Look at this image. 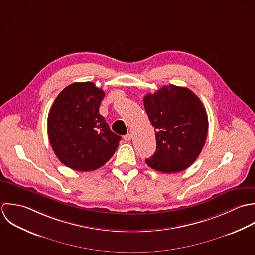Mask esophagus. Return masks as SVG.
<instances>
[{
	"instance_id": "esophagus-1",
	"label": "esophagus",
	"mask_w": 255,
	"mask_h": 255,
	"mask_svg": "<svg viewBox=\"0 0 255 255\" xmlns=\"http://www.w3.org/2000/svg\"><path fill=\"white\" fill-rule=\"evenodd\" d=\"M123 139L125 140V141H130L131 139H132V134H126L124 137H123Z\"/></svg>"
}]
</instances>
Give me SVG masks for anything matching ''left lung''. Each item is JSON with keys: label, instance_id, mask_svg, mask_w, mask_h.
<instances>
[{"label": "left lung", "instance_id": "obj_1", "mask_svg": "<svg viewBox=\"0 0 255 255\" xmlns=\"http://www.w3.org/2000/svg\"><path fill=\"white\" fill-rule=\"evenodd\" d=\"M144 106L156 141V150L146 163L164 173L189 167L208 134V117L200 99L187 88L169 85L145 96Z\"/></svg>", "mask_w": 255, "mask_h": 255}]
</instances>
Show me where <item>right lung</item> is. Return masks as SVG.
<instances>
[{
	"label": "right lung",
	"mask_w": 255,
	"mask_h": 255,
	"mask_svg": "<svg viewBox=\"0 0 255 255\" xmlns=\"http://www.w3.org/2000/svg\"><path fill=\"white\" fill-rule=\"evenodd\" d=\"M104 92L92 82L74 83L56 98L47 119L52 149L62 163L78 171L95 170L114 154L121 137L114 134L100 105Z\"/></svg>",
	"instance_id": "right-lung-1"
}]
</instances>
